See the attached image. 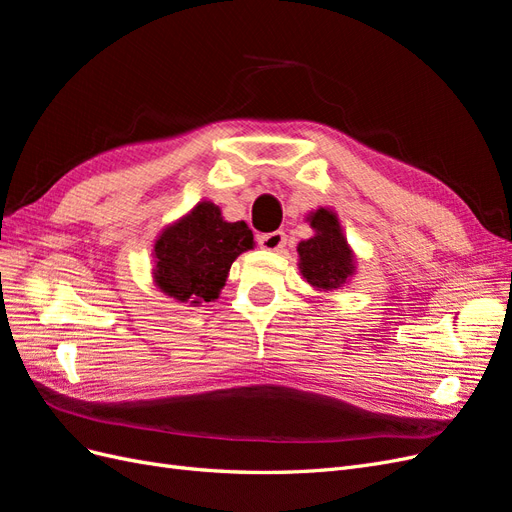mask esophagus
<instances>
[{
    "label": "esophagus",
    "instance_id": "obj_1",
    "mask_svg": "<svg viewBox=\"0 0 512 512\" xmlns=\"http://www.w3.org/2000/svg\"><path fill=\"white\" fill-rule=\"evenodd\" d=\"M262 250L267 252H280L282 247L286 245V235L282 230H275V232H267V235H260L258 239Z\"/></svg>",
    "mask_w": 512,
    "mask_h": 512
}]
</instances>
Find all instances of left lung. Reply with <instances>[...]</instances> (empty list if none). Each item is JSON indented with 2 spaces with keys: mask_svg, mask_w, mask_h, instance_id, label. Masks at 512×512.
I'll return each mask as SVG.
<instances>
[{
  "mask_svg": "<svg viewBox=\"0 0 512 512\" xmlns=\"http://www.w3.org/2000/svg\"><path fill=\"white\" fill-rule=\"evenodd\" d=\"M307 222L316 235L297 247L301 275L316 290L342 288L354 275L356 260L339 226L337 213L320 207L307 215Z\"/></svg>",
  "mask_w": 512,
  "mask_h": 512,
  "instance_id": "left-lung-1",
  "label": "left lung"
}]
</instances>
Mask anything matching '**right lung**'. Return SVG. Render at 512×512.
I'll return each instance as SVG.
<instances>
[{
    "instance_id": "1",
    "label": "right lung",
    "mask_w": 512,
    "mask_h": 512,
    "mask_svg": "<svg viewBox=\"0 0 512 512\" xmlns=\"http://www.w3.org/2000/svg\"><path fill=\"white\" fill-rule=\"evenodd\" d=\"M254 247L245 222H226L218 205L203 200L166 226L153 245V282L179 303L215 301L235 258Z\"/></svg>"
}]
</instances>
